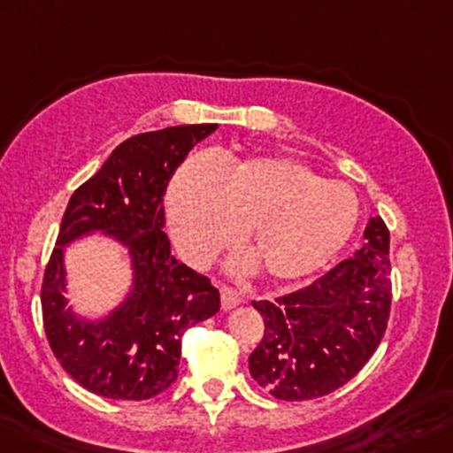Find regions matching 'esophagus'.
<instances>
[{
	"label": "esophagus",
	"instance_id": "obj_1",
	"mask_svg": "<svg viewBox=\"0 0 453 453\" xmlns=\"http://www.w3.org/2000/svg\"><path fill=\"white\" fill-rule=\"evenodd\" d=\"M243 302V297H241V293H236L234 288H230V286H223L221 288V306L223 311H230V308H234L236 303Z\"/></svg>",
	"mask_w": 453,
	"mask_h": 453
}]
</instances>
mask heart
I'll use <instances>...</instances> for the list:
<instances>
[{
    "instance_id": "obj_1",
    "label": "heart",
    "mask_w": 453,
    "mask_h": 453,
    "mask_svg": "<svg viewBox=\"0 0 453 453\" xmlns=\"http://www.w3.org/2000/svg\"><path fill=\"white\" fill-rule=\"evenodd\" d=\"M169 230L180 255L203 265L248 246L270 279H299L333 259L360 219L357 194L286 156H255L223 169L185 165L169 188Z\"/></svg>"
}]
</instances>
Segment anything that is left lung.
Wrapping results in <instances>:
<instances>
[{
  "label": "left lung",
  "mask_w": 453,
  "mask_h": 453,
  "mask_svg": "<svg viewBox=\"0 0 453 453\" xmlns=\"http://www.w3.org/2000/svg\"><path fill=\"white\" fill-rule=\"evenodd\" d=\"M388 227L369 219L365 246L311 286L252 306L264 337L250 373L279 400H312L344 387L382 342L391 312Z\"/></svg>",
  "instance_id": "1"
}]
</instances>
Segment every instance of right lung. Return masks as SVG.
Returning a JSON list of instances; mask_svg holds the SVG:
<instances>
[{"instance_id":"1","label":"right lung","mask_w":453,"mask_h":453,"mask_svg":"<svg viewBox=\"0 0 453 453\" xmlns=\"http://www.w3.org/2000/svg\"><path fill=\"white\" fill-rule=\"evenodd\" d=\"M217 125H179L127 138L80 185L62 217L42 281V319L50 350L87 391L113 400L154 398L174 384L180 335L212 317L219 290L172 257L163 198L176 167ZM93 229L122 240L134 264V290L100 323L65 308L61 252Z\"/></svg>"}]
</instances>
